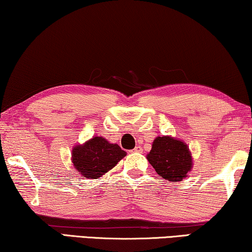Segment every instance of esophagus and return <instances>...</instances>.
<instances>
[{"label":"esophagus","mask_w":252,"mask_h":252,"mask_svg":"<svg viewBox=\"0 0 252 252\" xmlns=\"http://www.w3.org/2000/svg\"><path fill=\"white\" fill-rule=\"evenodd\" d=\"M133 152H134V153H139V152H141V147H140V146H137V147H134Z\"/></svg>","instance_id":"obj_1"}]
</instances>
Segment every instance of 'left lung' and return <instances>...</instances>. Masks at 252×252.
<instances>
[{"instance_id": "8db88e82", "label": "left lung", "mask_w": 252, "mask_h": 252, "mask_svg": "<svg viewBox=\"0 0 252 252\" xmlns=\"http://www.w3.org/2000/svg\"><path fill=\"white\" fill-rule=\"evenodd\" d=\"M157 174L167 181H182L192 168V157L187 144L170 136L157 137L147 155Z\"/></svg>"}]
</instances>
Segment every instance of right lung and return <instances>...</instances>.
I'll return each mask as SVG.
<instances>
[{
	"mask_svg": "<svg viewBox=\"0 0 252 252\" xmlns=\"http://www.w3.org/2000/svg\"><path fill=\"white\" fill-rule=\"evenodd\" d=\"M126 155L119 145L103 137H94L72 150V163L77 172L86 179H99L112 170Z\"/></svg>",
	"mask_w": 252,
	"mask_h": 252,
	"instance_id": "right-lung-1",
	"label": "right lung"
}]
</instances>
